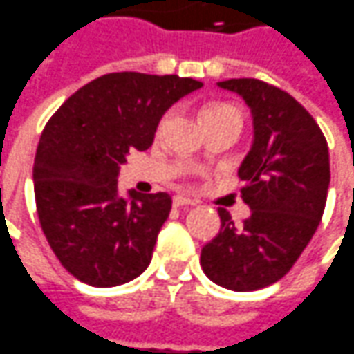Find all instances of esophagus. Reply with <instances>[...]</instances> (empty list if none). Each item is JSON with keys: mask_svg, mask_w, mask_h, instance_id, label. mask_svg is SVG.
<instances>
[{"mask_svg": "<svg viewBox=\"0 0 354 354\" xmlns=\"http://www.w3.org/2000/svg\"><path fill=\"white\" fill-rule=\"evenodd\" d=\"M173 205L175 206H194L193 198H189V196H183V194H177V196H173Z\"/></svg>", "mask_w": 354, "mask_h": 354, "instance_id": "1", "label": "esophagus"}]
</instances>
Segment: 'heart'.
I'll list each match as a JSON object with an SVG mask.
<instances>
[{"instance_id": "b5f03b06", "label": "heart", "mask_w": 354, "mask_h": 354, "mask_svg": "<svg viewBox=\"0 0 354 354\" xmlns=\"http://www.w3.org/2000/svg\"><path fill=\"white\" fill-rule=\"evenodd\" d=\"M232 111H238L236 106L232 105H210L206 106L205 113H203V118H210V116H216V115H224V113H232Z\"/></svg>"}]
</instances>
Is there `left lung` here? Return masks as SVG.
<instances>
[{"mask_svg": "<svg viewBox=\"0 0 354 354\" xmlns=\"http://www.w3.org/2000/svg\"><path fill=\"white\" fill-rule=\"evenodd\" d=\"M218 87L238 93L253 118V144L238 169L251 216L236 226L220 208L222 226L203 248L201 265L216 284L251 292L281 281L314 238L331 177L329 149L292 95L251 77Z\"/></svg>", "mask_w": 354, "mask_h": 354, "instance_id": "left-lung-1", "label": "left lung"}]
</instances>
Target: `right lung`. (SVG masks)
I'll list each match as a JSON object with an SVG mask.
<instances>
[{
	"label": "right lung",
	"instance_id": "obj_1",
	"mask_svg": "<svg viewBox=\"0 0 354 354\" xmlns=\"http://www.w3.org/2000/svg\"><path fill=\"white\" fill-rule=\"evenodd\" d=\"M203 83L179 75H101L54 113L35 167L40 226L60 263L97 288L130 282L148 269L171 210L167 193H118L130 151L153 144L161 116Z\"/></svg>",
	"mask_w": 354,
	"mask_h": 354
}]
</instances>
